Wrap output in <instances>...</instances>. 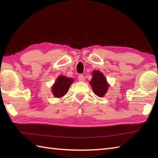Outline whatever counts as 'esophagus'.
<instances>
[{
  "mask_svg": "<svg viewBox=\"0 0 158 158\" xmlns=\"http://www.w3.org/2000/svg\"><path fill=\"white\" fill-rule=\"evenodd\" d=\"M78 80H79V81L80 82L84 81V80H85L84 76H83V75H79V76L78 77Z\"/></svg>",
  "mask_w": 158,
  "mask_h": 158,
  "instance_id": "esophagus-1",
  "label": "esophagus"
}]
</instances>
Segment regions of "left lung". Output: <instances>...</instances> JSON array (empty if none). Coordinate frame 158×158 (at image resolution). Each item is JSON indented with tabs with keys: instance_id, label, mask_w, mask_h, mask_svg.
Returning a JSON list of instances; mask_svg holds the SVG:
<instances>
[{
	"instance_id": "8db88e82",
	"label": "left lung",
	"mask_w": 158,
	"mask_h": 158,
	"mask_svg": "<svg viewBox=\"0 0 158 158\" xmlns=\"http://www.w3.org/2000/svg\"><path fill=\"white\" fill-rule=\"evenodd\" d=\"M89 84L94 93L100 98L105 96L109 86L105 75L99 70H94L92 72V79L89 81Z\"/></svg>"
}]
</instances>
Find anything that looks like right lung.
I'll use <instances>...</instances> for the list:
<instances>
[{"mask_svg": "<svg viewBox=\"0 0 158 158\" xmlns=\"http://www.w3.org/2000/svg\"><path fill=\"white\" fill-rule=\"evenodd\" d=\"M73 79L65 76H59L52 86V93L56 98H61L68 92L70 86L73 83Z\"/></svg>", "mask_w": 158, "mask_h": 158, "instance_id": "obj_1", "label": "right lung"}]
</instances>
